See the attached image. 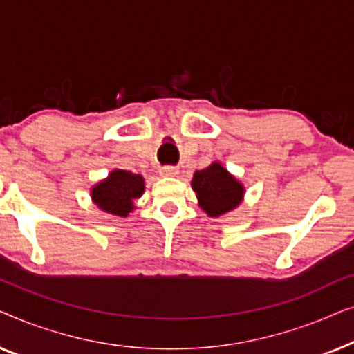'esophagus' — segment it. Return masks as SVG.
I'll return each instance as SVG.
<instances>
[{
	"mask_svg": "<svg viewBox=\"0 0 354 354\" xmlns=\"http://www.w3.org/2000/svg\"><path fill=\"white\" fill-rule=\"evenodd\" d=\"M159 174H161V177H177L178 176V169L172 167V166H166V167H162L161 171H159Z\"/></svg>",
	"mask_w": 354,
	"mask_h": 354,
	"instance_id": "esophagus-1",
	"label": "esophagus"
}]
</instances>
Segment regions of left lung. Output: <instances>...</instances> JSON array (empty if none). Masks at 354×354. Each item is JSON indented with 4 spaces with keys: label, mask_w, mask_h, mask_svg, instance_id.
I'll list each match as a JSON object with an SVG mask.
<instances>
[{
    "label": "left lung",
    "mask_w": 354,
    "mask_h": 354,
    "mask_svg": "<svg viewBox=\"0 0 354 354\" xmlns=\"http://www.w3.org/2000/svg\"><path fill=\"white\" fill-rule=\"evenodd\" d=\"M192 188L196 193L198 206L209 217L232 212L245 198L243 183L217 161L193 174Z\"/></svg>",
    "instance_id": "8db88e82"
}]
</instances>
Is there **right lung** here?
<instances>
[{
  "instance_id": "right-lung-1",
  "label": "right lung",
  "mask_w": 354,
  "mask_h": 354,
  "mask_svg": "<svg viewBox=\"0 0 354 354\" xmlns=\"http://www.w3.org/2000/svg\"><path fill=\"white\" fill-rule=\"evenodd\" d=\"M145 193V178L124 169H114L108 177L90 188L91 201L98 209L118 217H127L133 209L135 200Z\"/></svg>"
}]
</instances>
